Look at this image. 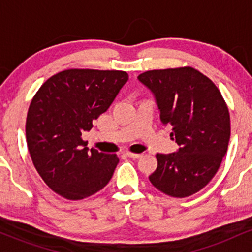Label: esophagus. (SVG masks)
<instances>
[{
  "label": "esophagus",
  "instance_id": "obj_1",
  "mask_svg": "<svg viewBox=\"0 0 252 252\" xmlns=\"http://www.w3.org/2000/svg\"><path fill=\"white\" fill-rule=\"evenodd\" d=\"M126 156H129V158H140L141 156H142V154H136V153L128 152L126 153Z\"/></svg>",
  "mask_w": 252,
  "mask_h": 252
}]
</instances>
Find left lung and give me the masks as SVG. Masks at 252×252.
I'll return each instance as SVG.
<instances>
[{"instance_id": "8db88e82", "label": "left lung", "mask_w": 252, "mask_h": 252, "mask_svg": "<svg viewBox=\"0 0 252 252\" xmlns=\"http://www.w3.org/2000/svg\"><path fill=\"white\" fill-rule=\"evenodd\" d=\"M154 94L160 120L172 128L178 153L156 154L153 186L173 198L204 189L218 172L230 141V114L216 84L190 66L152 70L137 77Z\"/></svg>"}]
</instances>
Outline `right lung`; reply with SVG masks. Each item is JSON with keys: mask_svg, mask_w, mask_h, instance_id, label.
<instances>
[{"mask_svg": "<svg viewBox=\"0 0 252 252\" xmlns=\"http://www.w3.org/2000/svg\"><path fill=\"white\" fill-rule=\"evenodd\" d=\"M124 71L70 68L48 78L32 99L26 140L34 167L57 194L82 200L106 186L116 154L89 150L82 138L128 80Z\"/></svg>", "mask_w": 252, "mask_h": 252, "instance_id": "obj_1", "label": "right lung"}]
</instances>
